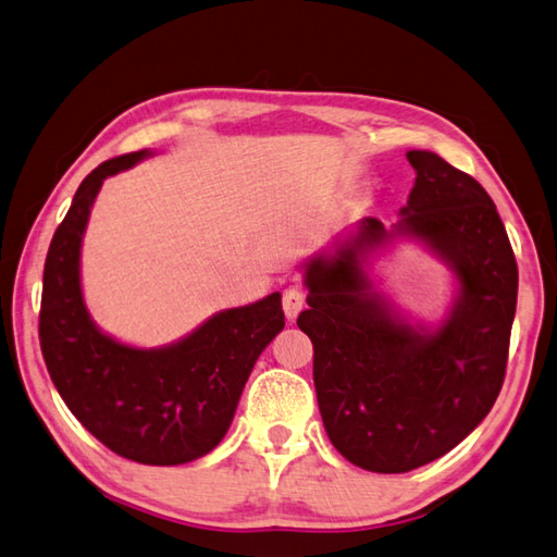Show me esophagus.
Returning <instances> with one entry per match:
<instances>
[{"instance_id": "obj_1", "label": "esophagus", "mask_w": 557, "mask_h": 557, "mask_svg": "<svg viewBox=\"0 0 557 557\" xmlns=\"http://www.w3.org/2000/svg\"><path fill=\"white\" fill-rule=\"evenodd\" d=\"M306 306V293L298 286H290L283 290V312H286V318L293 322L298 318V312Z\"/></svg>"}]
</instances>
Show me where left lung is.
Returning <instances> with one entry per match:
<instances>
[{
    "label": "left lung",
    "mask_w": 557,
    "mask_h": 557,
    "mask_svg": "<svg viewBox=\"0 0 557 557\" xmlns=\"http://www.w3.org/2000/svg\"><path fill=\"white\" fill-rule=\"evenodd\" d=\"M417 180L403 220L361 233L306 271L312 381L334 448L371 473H407L458 446L505 383L519 271L495 203L473 176L409 150ZM393 234L422 238L455 269L457 306L442 329L414 331L370 290L360 249Z\"/></svg>",
    "instance_id": "8db88e82"
}]
</instances>
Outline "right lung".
Instances as JSON below:
<instances>
[{"mask_svg":"<svg viewBox=\"0 0 557 557\" xmlns=\"http://www.w3.org/2000/svg\"><path fill=\"white\" fill-rule=\"evenodd\" d=\"M148 154L113 157L79 184L46 257L38 337L52 383L89 434L135 463L180 466L225 436L259 354L283 330V310L281 293H271L162 349H133L91 322L79 286L91 203L107 176Z\"/></svg>","mask_w":557,"mask_h":557,"instance_id":"1","label":"right lung"}]
</instances>
